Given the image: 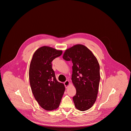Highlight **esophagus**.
Wrapping results in <instances>:
<instances>
[{
    "label": "esophagus",
    "mask_w": 131,
    "mask_h": 131,
    "mask_svg": "<svg viewBox=\"0 0 131 131\" xmlns=\"http://www.w3.org/2000/svg\"><path fill=\"white\" fill-rule=\"evenodd\" d=\"M70 84V82L68 80H66L65 82H64V85L66 86V88H67Z\"/></svg>",
    "instance_id": "34e87169"
}]
</instances>
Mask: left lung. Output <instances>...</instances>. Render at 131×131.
<instances>
[{
    "label": "left lung",
    "instance_id": "8db88e82",
    "mask_svg": "<svg viewBox=\"0 0 131 131\" xmlns=\"http://www.w3.org/2000/svg\"><path fill=\"white\" fill-rule=\"evenodd\" d=\"M63 58L73 64L71 80L76 89L73 97L76 108L80 111L89 109L95 103L100 81V65L92 52L82 45L66 49Z\"/></svg>",
    "mask_w": 131,
    "mask_h": 131
}]
</instances>
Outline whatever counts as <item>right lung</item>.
<instances>
[{
  "label": "right lung",
  "instance_id": "add662e5",
  "mask_svg": "<svg viewBox=\"0 0 131 131\" xmlns=\"http://www.w3.org/2000/svg\"><path fill=\"white\" fill-rule=\"evenodd\" d=\"M62 50L43 46L34 53L29 69L32 94L39 105L46 110L57 109L65 90L64 84L56 79L52 62L62 54Z\"/></svg>",
  "mask_w": 131,
  "mask_h": 131
}]
</instances>
